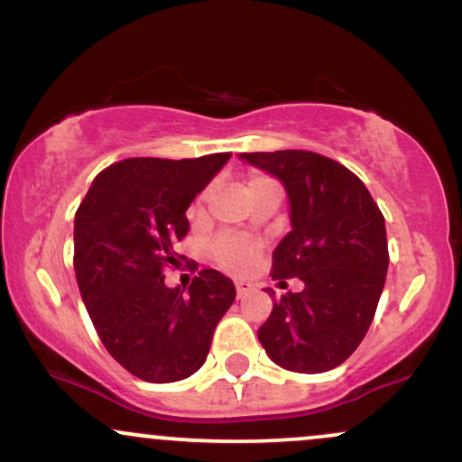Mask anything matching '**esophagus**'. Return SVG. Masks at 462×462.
I'll return each instance as SVG.
<instances>
[{"label":"esophagus","mask_w":462,"mask_h":462,"mask_svg":"<svg viewBox=\"0 0 462 462\" xmlns=\"http://www.w3.org/2000/svg\"><path fill=\"white\" fill-rule=\"evenodd\" d=\"M235 286H236V298H238V300H243L247 293H252V291H254V284L243 282V280H238V282H236Z\"/></svg>","instance_id":"esophagus-1"}]
</instances>
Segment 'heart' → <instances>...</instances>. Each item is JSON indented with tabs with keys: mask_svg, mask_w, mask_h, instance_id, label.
Masks as SVG:
<instances>
[{
	"mask_svg": "<svg viewBox=\"0 0 462 462\" xmlns=\"http://www.w3.org/2000/svg\"><path fill=\"white\" fill-rule=\"evenodd\" d=\"M264 182H272V180L254 178L252 182L247 184V190L261 187ZM204 199H206V193H201L198 201H195L193 213H199ZM258 252H261V245H258L256 241H249V238L232 236V235H221L219 238H215V243L210 245V254H213L217 264H221V267L230 273H247L249 269L254 267V263H256Z\"/></svg>",
	"mask_w": 462,
	"mask_h": 462,
	"instance_id": "heart-1",
	"label": "heart"
}]
</instances>
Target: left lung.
I'll return each mask as SVG.
<instances>
[{
  "label": "left lung",
  "instance_id": "obj_1",
  "mask_svg": "<svg viewBox=\"0 0 462 462\" xmlns=\"http://www.w3.org/2000/svg\"><path fill=\"white\" fill-rule=\"evenodd\" d=\"M282 182L291 232L273 249L272 275L304 289L273 300L258 341L280 367L321 374L354 354L383 295L389 247L384 217L341 162L306 150L238 153ZM273 295V289H267Z\"/></svg>",
  "mask_w": 462,
  "mask_h": 462
}]
</instances>
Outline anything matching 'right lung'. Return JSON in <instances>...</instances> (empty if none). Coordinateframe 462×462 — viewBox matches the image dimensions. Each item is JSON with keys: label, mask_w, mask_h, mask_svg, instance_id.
I'll use <instances>...</instances> for the list:
<instances>
[{"label": "right lung", "mask_w": 462, "mask_h": 462, "mask_svg": "<svg viewBox=\"0 0 462 462\" xmlns=\"http://www.w3.org/2000/svg\"><path fill=\"white\" fill-rule=\"evenodd\" d=\"M232 153L128 158L93 180L73 226V267L91 321L121 367L145 383H178L208 356L213 332L236 298L230 278L201 269L169 289L173 243L189 232L187 208Z\"/></svg>", "instance_id": "add662e5"}]
</instances>
